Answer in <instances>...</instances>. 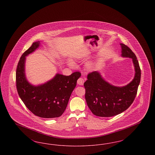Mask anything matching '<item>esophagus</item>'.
I'll use <instances>...</instances> for the list:
<instances>
[{"label":"esophagus","instance_id":"obj_1","mask_svg":"<svg viewBox=\"0 0 155 155\" xmlns=\"http://www.w3.org/2000/svg\"><path fill=\"white\" fill-rule=\"evenodd\" d=\"M84 80L82 78H79L78 79V80H77V84H78V85H82L83 84H84Z\"/></svg>","mask_w":155,"mask_h":155}]
</instances>
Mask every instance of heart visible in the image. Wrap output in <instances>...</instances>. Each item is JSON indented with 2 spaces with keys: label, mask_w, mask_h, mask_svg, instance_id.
<instances>
[{
  "label": "heart",
  "mask_w": 155,
  "mask_h": 155,
  "mask_svg": "<svg viewBox=\"0 0 155 155\" xmlns=\"http://www.w3.org/2000/svg\"><path fill=\"white\" fill-rule=\"evenodd\" d=\"M70 65L71 66H73L74 65V63L73 62H70Z\"/></svg>",
  "instance_id": "heart-1"
}]
</instances>
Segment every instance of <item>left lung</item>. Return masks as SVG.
I'll return each mask as SVG.
<instances>
[{
    "label": "left lung",
    "mask_w": 155,
    "mask_h": 155,
    "mask_svg": "<svg viewBox=\"0 0 155 155\" xmlns=\"http://www.w3.org/2000/svg\"><path fill=\"white\" fill-rule=\"evenodd\" d=\"M122 56L133 59L135 74L133 81L122 87L111 85L97 71L88 74L84 84L85 100L92 113L99 117L116 116L127 110L137 95L140 80V67L137 57L127 45L121 44Z\"/></svg>",
    "instance_id": "obj_1"
}]
</instances>
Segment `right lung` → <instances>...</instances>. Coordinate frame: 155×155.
<instances>
[{"label":"right lung","mask_w":155,"mask_h":155,"mask_svg":"<svg viewBox=\"0 0 155 155\" xmlns=\"http://www.w3.org/2000/svg\"><path fill=\"white\" fill-rule=\"evenodd\" d=\"M39 43V41L34 42L20 59L15 74L17 90L25 106L35 116L42 118L59 117L66 110L81 74L78 71L69 76L57 74L43 85L37 87L31 85L24 73L25 56L37 49Z\"/></svg>","instance_id":"1"}]
</instances>
